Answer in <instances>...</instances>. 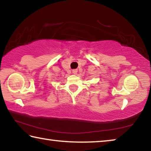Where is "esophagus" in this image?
Instances as JSON below:
<instances>
[{"label":"esophagus","instance_id":"esophagus-1","mask_svg":"<svg viewBox=\"0 0 151 151\" xmlns=\"http://www.w3.org/2000/svg\"><path fill=\"white\" fill-rule=\"evenodd\" d=\"M77 72H78V70H77V69H74V70H73V73L74 74V75H76V74L77 73Z\"/></svg>","mask_w":151,"mask_h":151}]
</instances>
